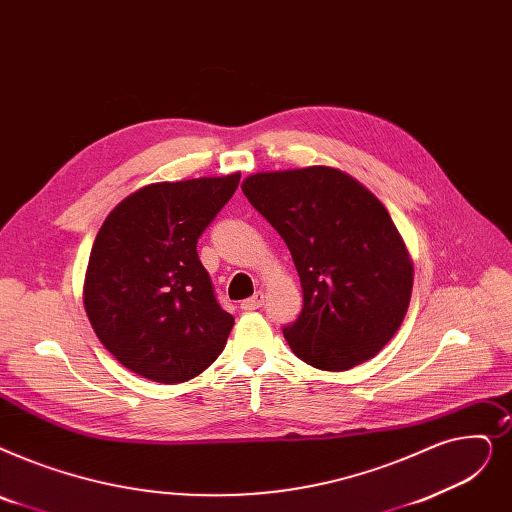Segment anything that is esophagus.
Masks as SVG:
<instances>
[{"mask_svg": "<svg viewBox=\"0 0 512 512\" xmlns=\"http://www.w3.org/2000/svg\"><path fill=\"white\" fill-rule=\"evenodd\" d=\"M263 299H265V297H263V293H261V291H257V293L251 297V299H244V301L240 303V307H242L244 311H253V309H259V307L263 305Z\"/></svg>", "mask_w": 512, "mask_h": 512, "instance_id": "1", "label": "esophagus"}]
</instances>
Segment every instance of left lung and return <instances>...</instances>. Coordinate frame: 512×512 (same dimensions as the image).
<instances>
[{
  "mask_svg": "<svg viewBox=\"0 0 512 512\" xmlns=\"http://www.w3.org/2000/svg\"><path fill=\"white\" fill-rule=\"evenodd\" d=\"M293 255L303 288L284 339L305 364L341 372L374 358L402 326L414 268L389 211L349 173L314 165L242 182Z\"/></svg>",
  "mask_w": 512,
  "mask_h": 512,
  "instance_id": "obj_1",
  "label": "left lung"
}]
</instances>
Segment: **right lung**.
<instances>
[{
    "label": "right lung",
    "mask_w": 512,
    "mask_h": 512,
    "mask_svg": "<svg viewBox=\"0 0 512 512\" xmlns=\"http://www.w3.org/2000/svg\"><path fill=\"white\" fill-rule=\"evenodd\" d=\"M240 173L148 184L108 213L83 282L85 314L115 358L154 383H186L224 351L234 318L196 242Z\"/></svg>",
    "instance_id": "right-lung-1"
}]
</instances>
